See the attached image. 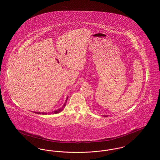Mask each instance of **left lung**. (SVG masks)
Returning a JSON list of instances; mask_svg holds the SVG:
<instances>
[{
  "instance_id": "1",
  "label": "left lung",
  "mask_w": 160,
  "mask_h": 160,
  "mask_svg": "<svg viewBox=\"0 0 160 160\" xmlns=\"http://www.w3.org/2000/svg\"><path fill=\"white\" fill-rule=\"evenodd\" d=\"M104 116H106V117H107V116H105V115H104Z\"/></svg>"
}]
</instances>
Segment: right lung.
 <instances>
[{
    "mask_svg": "<svg viewBox=\"0 0 160 160\" xmlns=\"http://www.w3.org/2000/svg\"><path fill=\"white\" fill-rule=\"evenodd\" d=\"M68 97H67V99L65 100V103H64V104L63 105V106L61 107L60 108H59V109H58V110H55V111H53V112H48V113H45V112H33V113H37V114H57V113H60L61 112H62L63 110V108H65V105H66V103H67V99H68Z\"/></svg>",
    "mask_w": 160,
    "mask_h": 160,
    "instance_id": "right-lung-1",
    "label": "right lung"
}]
</instances>
